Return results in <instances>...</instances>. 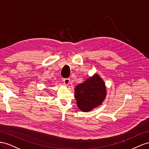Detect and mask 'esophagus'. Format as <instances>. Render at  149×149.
I'll return each instance as SVG.
<instances>
[{
  "instance_id": "obj_1",
  "label": "esophagus",
  "mask_w": 149,
  "mask_h": 149,
  "mask_svg": "<svg viewBox=\"0 0 149 149\" xmlns=\"http://www.w3.org/2000/svg\"><path fill=\"white\" fill-rule=\"evenodd\" d=\"M63 83H64L65 85H66V86H67V85H69V84L70 83V79H63Z\"/></svg>"
}]
</instances>
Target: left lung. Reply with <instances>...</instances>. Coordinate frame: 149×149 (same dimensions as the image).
I'll return each instance as SVG.
<instances>
[{
	"mask_svg": "<svg viewBox=\"0 0 149 149\" xmlns=\"http://www.w3.org/2000/svg\"><path fill=\"white\" fill-rule=\"evenodd\" d=\"M106 96L104 82L98 74L79 84L75 88V97L78 107L83 112H88L100 105Z\"/></svg>",
	"mask_w": 149,
	"mask_h": 149,
	"instance_id": "1",
	"label": "left lung"
}]
</instances>
